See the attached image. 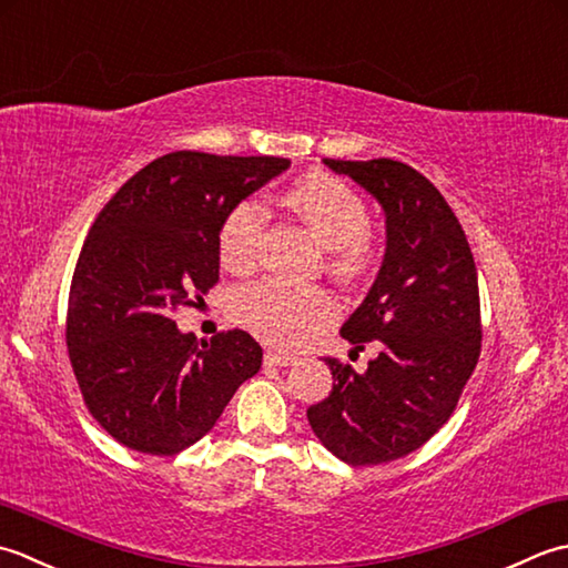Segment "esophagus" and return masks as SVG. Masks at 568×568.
I'll list each match as a JSON object with an SVG mask.
<instances>
[{"instance_id":"obj_1","label":"esophagus","mask_w":568,"mask_h":568,"mask_svg":"<svg viewBox=\"0 0 568 568\" xmlns=\"http://www.w3.org/2000/svg\"><path fill=\"white\" fill-rule=\"evenodd\" d=\"M298 361L296 357H292V355H286V353H276V351H267L264 353V365H280V367H292V365H296Z\"/></svg>"}]
</instances>
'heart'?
I'll list each match as a JSON object with an SVG mask.
<instances>
[{
    "label": "heart",
    "mask_w": 568,
    "mask_h": 568,
    "mask_svg": "<svg viewBox=\"0 0 568 568\" xmlns=\"http://www.w3.org/2000/svg\"><path fill=\"white\" fill-rule=\"evenodd\" d=\"M286 203L304 220L323 247L331 250V270L341 280H355L373 257L369 247V215L351 186L328 176L308 173L286 193ZM267 225V211L260 201H242L225 217L220 230V257L233 270H247L257 257ZM233 316L260 341L276 348H298L311 335L326 328L335 316L328 292L318 286H288L262 280L240 286L230 301Z\"/></svg>",
    "instance_id": "b5f03b06"
}]
</instances>
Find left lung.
Returning <instances> with one entry per match:
<instances>
[{"label": "left lung", "instance_id": "left-lung-1", "mask_svg": "<svg viewBox=\"0 0 568 568\" xmlns=\"http://www.w3.org/2000/svg\"><path fill=\"white\" fill-rule=\"evenodd\" d=\"M385 213V257L341 335L379 353L365 373L326 361L331 395L308 407L318 442L351 466L412 454L442 429L480 355L478 272L458 217L419 171L392 159H323Z\"/></svg>", "mask_w": 568, "mask_h": 568}]
</instances>
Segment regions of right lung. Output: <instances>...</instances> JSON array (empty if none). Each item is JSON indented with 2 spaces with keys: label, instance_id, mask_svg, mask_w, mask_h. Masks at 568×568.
Segmentation results:
<instances>
[{
  "label": "right lung",
  "instance_id": "obj_1",
  "mask_svg": "<svg viewBox=\"0 0 568 568\" xmlns=\"http://www.w3.org/2000/svg\"><path fill=\"white\" fill-rule=\"evenodd\" d=\"M292 161L171 152L102 207L75 264L65 343L90 414L126 448L173 456L213 429L262 348L245 331L211 341L171 314L220 274L225 217Z\"/></svg>",
  "mask_w": 568,
  "mask_h": 568
}]
</instances>
